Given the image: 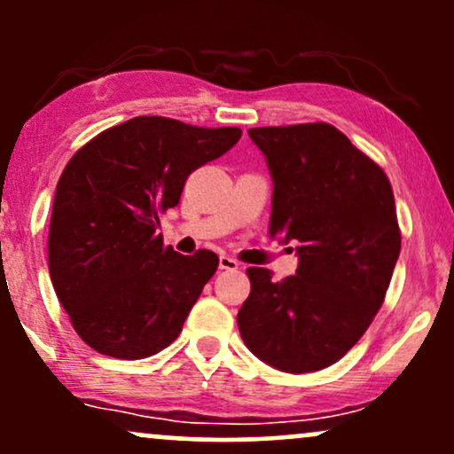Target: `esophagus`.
Here are the masks:
<instances>
[{
    "mask_svg": "<svg viewBox=\"0 0 454 454\" xmlns=\"http://www.w3.org/2000/svg\"><path fill=\"white\" fill-rule=\"evenodd\" d=\"M220 269H223V270H234V269H239V262L234 258H231V256H226V254H222L220 256Z\"/></svg>",
    "mask_w": 454,
    "mask_h": 454,
    "instance_id": "34e87169",
    "label": "esophagus"
}]
</instances>
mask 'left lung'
<instances>
[{"mask_svg":"<svg viewBox=\"0 0 454 454\" xmlns=\"http://www.w3.org/2000/svg\"><path fill=\"white\" fill-rule=\"evenodd\" d=\"M273 179L270 237L296 241L284 281L247 269L237 325L249 352L286 373L320 372L363 337L401 249L395 196L373 160L328 123L252 128Z\"/></svg>","mask_w":454,"mask_h":454,"instance_id":"obj_1","label":"left lung"}]
</instances>
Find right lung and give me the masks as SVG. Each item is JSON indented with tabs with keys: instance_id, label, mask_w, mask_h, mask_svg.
Instances as JSON below:
<instances>
[{
	"instance_id": "right-lung-1",
	"label": "right lung",
	"mask_w": 454,
	"mask_h": 454,
	"mask_svg": "<svg viewBox=\"0 0 454 454\" xmlns=\"http://www.w3.org/2000/svg\"><path fill=\"white\" fill-rule=\"evenodd\" d=\"M239 138V128L134 117L67 161L51 215L49 273L93 350L137 361L179 337L220 260L209 249L184 256L166 247L160 213L176 207L187 176Z\"/></svg>"
}]
</instances>
